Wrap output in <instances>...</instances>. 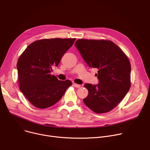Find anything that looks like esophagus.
<instances>
[{"label": "esophagus", "instance_id": "obj_1", "mask_svg": "<svg viewBox=\"0 0 150 150\" xmlns=\"http://www.w3.org/2000/svg\"><path fill=\"white\" fill-rule=\"evenodd\" d=\"M73 84H74V86L75 87H76V88H79V87H81V85L76 84V83H73Z\"/></svg>", "mask_w": 150, "mask_h": 150}]
</instances>
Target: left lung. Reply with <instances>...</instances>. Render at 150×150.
<instances>
[{
    "label": "left lung",
    "mask_w": 150,
    "mask_h": 150,
    "mask_svg": "<svg viewBox=\"0 0 150 150\" xmlns=\"http://www.w3.org/2000/svg\"><path fill=\"white\" fill-rule=\"evenodd\" d=\"M75 46L86 63L98 71L99 84H85L88 94L84 104L96 113L111 111L125 97L131 86V64L115 43L105 40L78 39Z\"/></svg>",
    "instance_id": "1"
}]
</instances>
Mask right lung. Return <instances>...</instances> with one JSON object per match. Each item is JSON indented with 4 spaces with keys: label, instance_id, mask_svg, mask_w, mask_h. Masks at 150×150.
<instances>
[{
    "label": "right lung",
    "instance_id": "1",
    "mask_svg": "<svg viewBox=\"0 0 150 150\" xmlns=\"http://www.w3.org/2000/svg\"><path fill=\"white\" fill-rule=\"evenodd\" d=\"M75 38H51L30 44L17 63L19 88L34 107L46 108L56 104L72 85L51 75Z\"/></svg>",
    "mask_w": 150,
    "mask_h": 150
}]
</instances>
